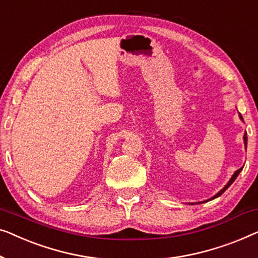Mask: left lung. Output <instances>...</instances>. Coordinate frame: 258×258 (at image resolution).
<instances>
[{
  "label": "left lung",
  "instance_id": "8db88e82",
  "mask_svg": "<svg viewBox=\"0 0 258 258\" xmlns=\"http://www.w3.org/2000/svg\"><path fill=\"white\" fill-rule=\"evenodd\" d=\"M239 118H241V119H242V120H243V118H242V115H241V114H239ZM243 139H244V144H245V148H246V140H248V138H246V133H244V137H243ZM242 168H243V167H242ZM242 168H239V169H237V170H236V172H235V173H234V175H233V176H231V179L229 180V182H228V183L226 184V186H224V188H222V189H221V190L219 191V193H217V194L215 195V197H214L213 199H215V198H219V197H220V195H222V194L224 193V191H226V190H227V188H228V187H229V186H230V184L234 182V181H235V179H236V177H237V175H238V174H239V172H241V170H242ZM213 199H212V200H213Z\"/></svg>",
  "mask_w": 258,
  "mask_h": 258
}]
</instances>
